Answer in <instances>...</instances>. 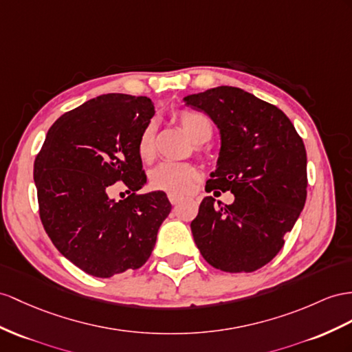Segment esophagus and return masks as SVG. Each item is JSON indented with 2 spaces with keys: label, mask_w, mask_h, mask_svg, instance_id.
Returning <instances> with one entry per match:
<instances>
[{
  "label": "esophagus",
  "mask_w": 352,
  "mask_h": 352,
  "mask_svg": "<svg viewBox=\"0 0 352 352\" xmlns=\"http://www.w3.org/2000/svg\"><path fill=\"white\" fill-rule=\"evenodd\" d=\"M168 199H169V202L173 204V205H177V204H179V201H182V196H178V195H168Z\"/></svg>",
  "instance_id": "obj_1"
}]
</instances>
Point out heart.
<instances>
[{"instance_id":"b5f03b06","label":"heart","mask_w":352,"mask_h":352,"mask_svg":"<svg viewBox=\"0 0 352 352\" xmlns=\"http://www.w3.org/2000/svg\"><path fill=\"white\" fill-rule=\"evenodd\" d=\"M173 120L187 138L195 144L208 141L212 135L210 117L192 108H182L173 114ZM138 157L150 164L155 159V124L148 123L140 133L137 141ZM199 177V170L192 164H162L151 170L148 183L155 190L170 195H184Z\"/></svg>"}]
</instances>
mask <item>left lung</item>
Listing matches in <instances>:
<instances>
[{
  "label": "left lung",
  "mask_w": 352,
  "mask_h": 352,
  "mask_svg": "<svg viewBox=\"0 0 352 352\" xmlns=\"http://www.w3.org/2000/svg\"><path fill=\"white\" fill-rule=\"evenodd\" d=\"M184 101L221 133L219 165L205 190L235 195L232 205L215 206L212 196L202 201L190 224L196 245L215 269L254 272L281 251L305 206V144L278 107L242 89L219 86Z\"/></svg>",
  "instance_id": "left-lung-1"
}]
</instances>
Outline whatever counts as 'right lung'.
Returning a JSON list of instances; mask_svg holds the SVG:
<instances>
[{"label":"right lung","instance_id":"right-lung-1","mask_svg":"<svg viewBox=\"0 0 352 352\" xmlns=\"http://www.w3.org/2000/svg\"><path fill=\"white\" fill-rule=\"evenodd\" d=\"M153 116L147 96L101 95L62 114L35 157L44 230L62 256L92 276L141 267L170 212L166 193H138L147 175L137 141ZM116 182L130 193L119 203L107 197Z\"/></svg>","mask_w":352,"mask_h":352}]
</instances>
